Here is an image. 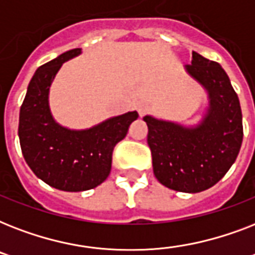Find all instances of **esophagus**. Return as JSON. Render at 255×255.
<instances>
[{"instance_id": "1", "label": "esophagus", "mask_w": 255, "mask_h": 255, "mask_svg": "<svg viewBox=\"0 0 255 255\" xmlns=\"http://www.w3.org/2000/svg\"><path fill=\"white\" fill-rule=\"evenodd\" d=\"M148 111V106L145 103H143V102H140V103H137V112H139L140 116H144L145 114H147Z\"/></svg>"}]
</instances>
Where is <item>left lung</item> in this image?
Listing matches in <instances>:
<instances>
[{
    "label": "left lung",
    "mask_w": 255,
    "mask_h": 255,
    "mask_svg": "<svg viewBox=\"0 0 255 255\" xmlns=\"http://www.w3.org/2000/svg\"><path fill=\"white\" fill-rule=\"evenodd\" d=\"M205 87L209 108L197 127L144 116L156 178L169 189L198 193L217 184L236 161L244 137L242 112L229 77L217 62L192 53L185 66Z\"/></svg>",
    "instance_id": "1"
}]
</instances>
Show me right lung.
Here are the masks:
<instances>
[{
    "label": "right lung",
    "mask_w": 255,
    "mask_h": 255,
    "mask_svg": "<svg viewBox=\"0 0 255 255\" xmlns=\"http://www.w3.org/2000/svg\"><path fill=\"white\" fill-rule=\"evenodd\" d=\"M81 49L66 51L35 71L19 111L22 155L34 174L55 189L82 192L100 185L111 172L112 152L127 135L136 111L115 116L83 131H71L53 119L49 90L63 62Z\"/></svg>",
    "instance_id": "add662e5"
}]
</instances>
